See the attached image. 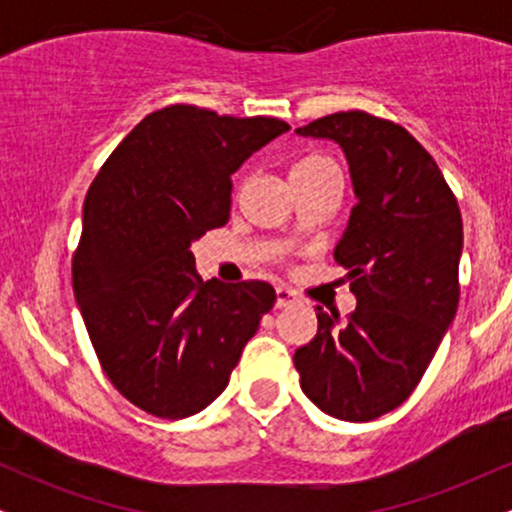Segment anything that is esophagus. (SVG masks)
Listing matches in <instances>:
<instances>
[{"label":"esophagus","instance_id":"esophagus-1","mask_svg":"<svg viewBox=\"0 0 512 512\" xmlns=\"http://www.w3.org/2000/svg\"><path fill=\"white\" fill-rule=\"evenodd\" d=\"M296 293H293L291 289H286V286H276V308H289V305L296 303Z\"/></svg>","mask_w":512,"mask_h":512}]
</instances>
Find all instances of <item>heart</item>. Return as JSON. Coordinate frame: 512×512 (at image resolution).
<instances>
[{"mask_svg": "<svg viewBox=\"0 0 512 512\" xmlns=\"http://www.w3.org/2000/svg\"><path fill=\"white\" fill-rule=\"evenodd\" d=\"M337 170V163L330 156L320 154V151H308V154H301L291 163V185H303V182L317 180L327 173H337Z\"/></svg>", "mask_w": 512, "mask_h": 512, "instance_id": "b5f03b06", "label": "heart"}]
</instances>
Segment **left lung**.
Wrapping results in <instances>:
<instances>
[{
    "mask_svg": "<svg viewBox=\"0 0 512 512\" xmlns=\"http://www.w3.org/2000/svg\"><path fill=\"white\" fill-rule=\"evenodd\" d=\"M344 149L356 204L334 260L356 310L327 315L296 349L301 387L325 414L378 419L424 378L460 303L462 216L433 156L397 122L346 110L296 129Z\"/></svg>",
    "mask_w": 512,
    "mask_h": 512,
    "instance_id": "8db88e82",
    "label": "left lung"
}]
</instances>
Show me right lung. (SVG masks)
<instances>
[{
  "instance_id": "right-lung-1",
  "label": "right lung",
  "mask_w": 512,
  "mask_h": 512,
  "mask_svg": "<svg viewBox=\"0 0 512 512\" xmlns=\"http://www.w3.org/2000/svg\"><path fill=\"white\" fill-rule=\"evenodd\" d=\"M289 125L175 103L146 115L88 187L72 286L122 397L185 419L221 395L276 293L195 272L192 240L228 221L231 173Z\"/></svg>"
}]
</instances>
